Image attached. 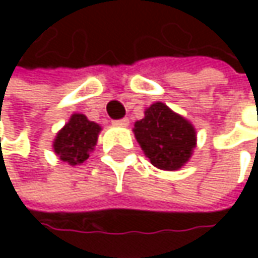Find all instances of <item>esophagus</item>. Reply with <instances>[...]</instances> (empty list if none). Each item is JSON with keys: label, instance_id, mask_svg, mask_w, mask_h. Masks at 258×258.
<instances>
[{"label": "esophagus", "instance_id": "obj_1", "mask_svg": "<svg viewBox=\"0 0 258 258\" xmlns=\"http://www.w3.org/2000/svg\"><path fill=\"white\" fill-rule=\"evenodd\" d=\"M113 124L115 125H118V127H127L130 124V119L128 118H122V119H115L113 121Z\"/></svg>", "mask_w": 258, "mask_h": 258}]
</instances>
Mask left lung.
Returning a JSON list of instances; mask_svg holds the SVG:
<instances>
[{
    "label": "left lung",
    "instance_id": "obj_1",
    "mask_svg": "<svg viewBox=\"0 0 258 258\" xmlns=\"http://www.w3.org/2000/svg\"><path fill=\"white\" fill-rule=\"evenodd\" d=\"M134 136L151 163L163 170H178L196 146L194 127L163 103L146 109L134 124Z\"/></svg>",
    "mask_w": 258,
    "mask_h": 258
}]
</instances>
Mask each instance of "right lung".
Instances as JSON below:
<instances>
[{
    "label": "right lung",
    "instance_id": "obj_1",
    "mask_svg": "<svg viewBox=\"0 0 258 258\" xmlns=\"http://www.w3.org/2000/svg\"><path fill=\"white\" fill-rule=\"evenodd\" d=\"M100 125L88 121L85 115L75 113L66 127L56 134L53 149L62 161L72 166L82 164L89 158V152L97 143Z\"/></svg>",
    "mask_w": 258,
    "mask_h": 258
}]
</instances>
